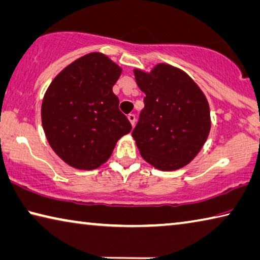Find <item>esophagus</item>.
Returning <instances> with one entry per match:
<instances>
[{"label":"esophagus","mask_w":260,"mask_h":260,"mask_svg":"<svg viewBox=\"0 0 260 260\" xmlns=\"http://www.w3.org/2000/svg\"><path fill=\"white\" fill-rule=\"evenodd\" d=\"M128 120L131 121V123L132 125H135V121H137V117H135V114L134 113H129L128 114Z\"/></svg>","instance_id":"34e87169"}]
</instances>
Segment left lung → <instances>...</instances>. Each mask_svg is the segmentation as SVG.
Wrapping results in <instances>:
<instances>
[{
	"mask_svg": "<svg viewBox=\"0 0 260 260\" xmlns=\"http://www.w3.org/2000/svg\"><path fill=\"white\" fill-rule=\"evenodd\" d=\"M146 93L145 108L132 135L140 154L151 166L172 171L196 157L211 129L209 105L187 74L158 64L150 74L134 71Z\"/></svg>",
	"mask_w": 260,
	"mask_h": 260,
	"instance_id": "obj_1",
	"label": "left lung"
}]
</instances>
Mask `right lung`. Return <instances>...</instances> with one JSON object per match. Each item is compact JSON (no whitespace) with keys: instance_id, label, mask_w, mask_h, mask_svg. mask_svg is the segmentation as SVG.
Segmentation results:
<instances>
[{"instance_id":"obj_1","label":"right lung","mask_w":260,"mask_h":260,"mask_svg":"<svg viewBox=\"0 0 260 260\" xmlns=\"http://www.w3.org/2000/svg\"><path fill=\"white\" fill-rule=\"evenodd\" d=\"M121 69L90 53L64 68L49 85L41 120L49 145L69 166L92 170L110 158L132 125L113 93Z\"/></svg>"}]
</instances>
